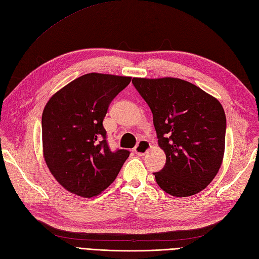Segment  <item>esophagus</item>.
<instances>
[{"label": "esophagus", "mask_w": 259, "mask_h": 259, "mask_svg": "<svg viewBox=\"0 0 259 259\" xmlns=\"http://www.w3.org/2000/svg\"><path fill=\"white\" fill-rule=\"evenodd\" d=\"M150 148H151V145H150V143L148 141L141 140V141H139V143L136 145L135 153L137 155L143 156L145 153H148V151L150 150Z\"/></svg>", "instance_id": "34e87169"}]
</instances>
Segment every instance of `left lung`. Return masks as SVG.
<instances>
[{
  "instance_id": "1",
  "label": "left lung",
  "mask_w": 259,
  "mask_h": 259,
  "mask_svg": "<svg viewBox=\"0 0 259 259\" xmlns=\"http://www.w3.org/2000/svg\"><path fill=\"white\" fill-rule=\"evenodd\" d=\"M153 114L166 163L153 173L158 186L174 197L204 189L222 164L227 119L222 105L198 86L181 78H132Z\"/></svg>"
}]
</instances>
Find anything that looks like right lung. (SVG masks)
Returning a JSON list of instances; mask_svg holds the SVG:
<instances>
[{
  "label": "right lung",
  "mask_w": 259,
  "mask_h": 259,
  "mask_svg": "<svg viewBox=\"0 0 259 259\" xmlns=\"http://www.w3.org/2000/svg\"><path fill=\"white\" fill-rule=\"evenodd\" d=\"M129 76L89 73L52 96L42 112L44 156L70 193L91 198L116 180L130 152L111 151L103 120Z\"/></svg>",
  "instance_id": "add662e5"
}]
</instances>
